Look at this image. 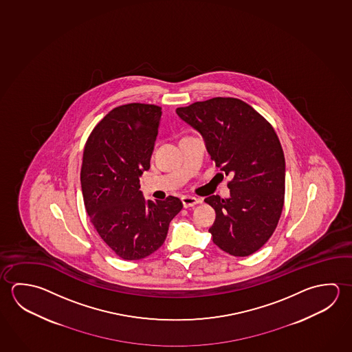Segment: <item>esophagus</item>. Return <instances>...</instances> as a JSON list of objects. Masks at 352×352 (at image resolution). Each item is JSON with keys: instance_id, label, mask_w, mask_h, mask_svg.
<instances>
[{"instance_id": "obj_1", "label": "esophagus", "mask_w": 352, "mask_h": 352, "mask_svg": "<svg viewBox=\"0 0 352 352\" xmlns=\"http://www.w3.org/2000/svg\"><path fill=\"white\" fill-rule=\"evenodd\" d=\"M182 203H183L184 208H191L197 204L201 203V200L197 199V197H190V195H184L182 197Z\"/></svg>"}]
</instances>
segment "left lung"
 Returning <instances> with one entry per match:
<instances>
[{
    "mask_svg": "<svg viewBox=\"0 0 352 352\" xmlns=\"http://www.w3.org/2000/svg\"><path fill=\"white\" fill-rule=\"evenodd\" d=\"M177 115L197 131L222 174L230 175V197L205 199L215 209L209 228L222 251L246 257L258 251L277 228L284 203L285 161L271 124L234 98L194 102Z\"/></svg>",
    "mask_w": 352,
    "mask_h": 352,
    "instance_id": "left-lung-1",
    "label": "left lung"
}]
</instances>
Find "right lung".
Listing matches in <instances>:
<instances>
[{
    "instance_id": "right-lung-1",
    "label": "right lung",
    "mask_w": 352,
    "mask_h": 352,
    "mask_svg": "<svg viewBox=\"0 0 352 352\" xmlns=\"http://www.w3.org/2000/svg\"><path fill=\"white\" fill-rule=\"evenodd\" d=\"M161 118L160 106H118L94 129L84 149L80 182L87 214L106 245L127 261L157 251L183 208L178 197L152 201L140 190Z\"/></svg>"
}]
</instances>
